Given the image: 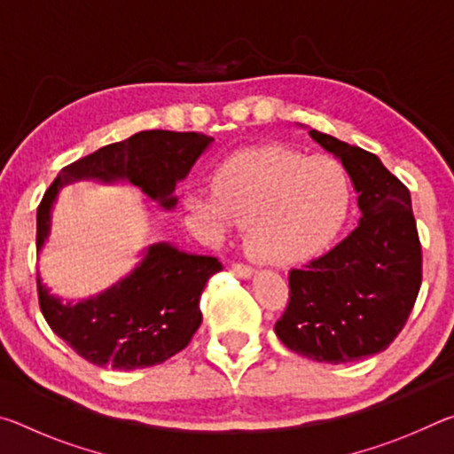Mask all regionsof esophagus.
<instances>
[{"label": "esophagus", "instance_id": "1", "mask_svg": "<svg viewBox=\"0 0 454 454\" xmlns=\"http://www.w3.org/2000/svg\"><path fill=\"white\" fill-rule=\"evenodd\" d=\"M232 268H234V272L240 276V278H252V276H254V268H250L246 264H232Z\"/></svg>", "mask_w": 454, "mask_h": 454}]
</instances>
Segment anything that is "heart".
Returning a JSON list of instances; mask_svg holds the SVG:
<instances>
[{
    "label": "heart",
    "mask_w": 454,
    "mask_h": 454,
    "mask_svg": "<svg viewBox=\"0 0 454 454\" xmlns=\"http://www.w3.org/2000/svg\"><path fill=\"white\" fill-rule=\"evenodd\" d=\"M210 190L212 198H184L190 216L216 234L226 230V218L246 228V248L272 266L320 254L350 208L348 176L336 158H304L284 145L232 153L212 174Z\"/></svg>",
    "instance_id": "heart-1"
}]
</instances>
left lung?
Here are the masks:
<instances>
[{"label": "left lung", "mask_w": 454, "mask_h": 454, "mask_svg": "<svg viewBox=\"0 0 454 454\" xmlns=\"http://www.w3.org/2000/svg\"><path fill=\"white\" fill-rule=\"evenodd\" d=\"M358 194V226L328 254L288 274L290 302L276 334L317 363L379 355L401 333L419 296L422 256L411 192L374 153L310 129Z\"/></svg>", "instance_id": "obj_1"}]
</instances>
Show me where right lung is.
I'll list each match as a JSON object with an SVG mask.
<instances>
[{
	"mask_svg": "<svg viewBox=\"0 0 454 454\" xmlns=\"http://www.w3.org/2000/svg\"><path fill=\"white\" fill-rule=\"evenodd\" d=\"M214 137L196 132L148 129L124 142L104 145L58 174L37 208V252L51 230L59 190L80 180L132 184L160 208L174 210L176 184L190 174ZM214 256H198L170 242L150 244L140 262L96 296L64 302L37 274L40 309L61 340L96 366L134 371L160 364L188 347L202 322L200 296L212 274Z\"/></svg>",
	"mask_w": 454,
	"mask_h": 454,
	"instance_id": "1",
	"label": "right lung"
}]
</instances>
